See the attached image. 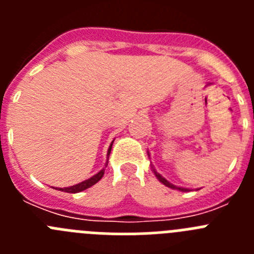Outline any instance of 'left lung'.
<instances>
[{"mask_svg":"<svg viewBox=\"0 0 254 254\" xmlns=\"http://www.w3.org/2000/svg\"><path fill=\"white\" fill-rule=\"evenodd\" d=\"M147 155H149V158H150V152H149V151H147ZM151 170H152V173H154V174H155V177H156V178H158V181L160 182V183H163V185L165 186V187L172 188V190H181V192H190V190H190V188L179 187V186H176V185H173V183H170L169 181H167V179H165V178H164L163 176H161L160 173L156 172V169H155V168L152 167V165H151Z\"/></svg>","mask_w":254,"mask_h":254,"instance_id":"8db88e82","label":"left lung"}]
</instances>
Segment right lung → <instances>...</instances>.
I'll use <instances>...</instances> for the list:
<instances>
[{
	"label": "right lung",
	"mask_w": 254,
	"mask_h": 254,
	"mask_svg": "<svg viewBox=\"0 0 254 254\" xmlns=\"http://www.w3.org/2000/svg\"><path fill=\"white\" fill-rule=\"evenodd\" d=\"M113 142L114 141H112L111 146H109V149H108L107 161H105L104 167H103V169H100L99 172L96 173V174H94V176L90 177L89 179H85V181L80 182V183H77V185H73V186H69V187H64V188H58V187H56V188L53 187V188L57 190H62V192H67V193H77V192H81V190H87V188L93 187V186L95 185V183H98V182L103 178V176H104L105 168H107V165H108V159H109V154H111L112 145H113Z\"/></svg>",
	"instance_id": "1"
}]
</instances>
